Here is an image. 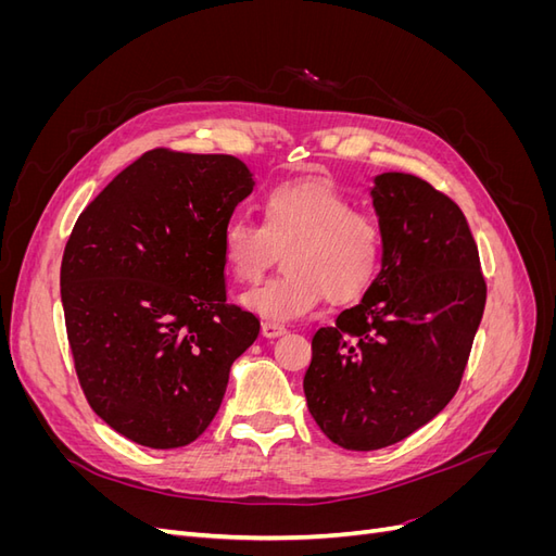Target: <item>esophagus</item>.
<instances>
[{"label": "esophagus", "instance_id": "obj_1", "mask_svg": "<svg viewBox=\"0 0 556 556\" xmlns=\"http://www.w3.org/2000/svg\"><path fill=\"white\" fill-rule=\"evenodd\" d=\"M285 331H288V327L278 325V323H271V319H266V323H262V336H266V339H276V336H282Z\"/></svg>", "mask_w": 556, "mask_h": 556}]
</instances>
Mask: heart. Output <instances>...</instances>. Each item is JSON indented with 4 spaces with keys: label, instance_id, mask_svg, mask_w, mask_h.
<instances>
[{
    "label": "heart",
    "instance_id": "obj_1",
    "mask_svg": "<svg viewBox=\"0 0 556 556\" xmlns=\"http://www.w3.org/2000/svg\"><path fill=\"white\" fill-rule=\"evenodd\" d=\"M223 257L233 278L257 280L282 250L285 271L241 294V304L266 319L311 313L329 301L362 294L380 271L384 231L374 215L325 180H288L262 204V225L243 215L223 227Z\"/></svg>",
    "mask_w": 556,
    "mask_h": 556
}]
</instances>
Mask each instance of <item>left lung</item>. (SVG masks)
Returning <instances> with one entry per match:
<instances>
[{"label": "left lung", "mask_w": 556, "mask_h": 556, "mask_svg": "<svg viewBox=\"0 0 556 556\" xmlns=\"http://www.w3.org/2000/svg\"><path fill=\"white\" fill-rule=\"evenodd\" d=\"M380 274L355 306L313 336L306 403L327 439L380 450L408 439L459 390L486 301L462 208L427 180L380 174Z\"/></svg>", "instance_id": "8db88e82"}]
</instances>
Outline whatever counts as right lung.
<instances>
[{
    "instance_id": "obj_1",
    "label": "right lung",
    "mask_w": 556,
    "mask_h": 556,
    "mask_svg": "<svg viewBox=\"0 0 556 556\" xmlns=\"http://www.w3.org/2000/svg\"><path fill=\"white\" fill-rule=\"evenodd\" d=\"M231 155L153 148L78 215L60 292L90 408L125 439L172 450L220 408L260 319L227 301L223 227L252 192Z\"/></svg>"
}]
</instances>
